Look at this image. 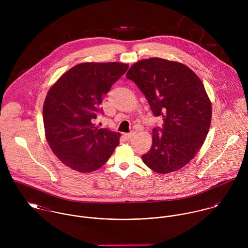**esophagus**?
Returning <instances> with one entry per match:
<instances>
[{
  "instance_id": "obj_1",
  "label": "esophagus",
  "mask_w": 248,
  "mask_h": 248,
  "mask_svg": "<svg viewBox=\"0 0 248 248\" xmlns=\"http://www.w3.org/2000/svg\"><path fill=\"white\" fill-rule=\"evenodd\" d=\"M136 135V132H131V133H128V134H125V138L127 139V140H131V139H133V137Z\"/></svg>"
}]
</instances>
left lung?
<instances>
[{
  "label": "left lung",
  "instance_id": "8db88e82",
  "mask_svg": "<svg viewBox=\"0 0 248 248\" xmlns=\"http://www.w3.org/2000/svg\"><path fill=\"white\" fill-rule=\"evenodd\" d=\"M126 77L137 84L162 128L152 133V148L142 155L153 171L168 174L190 162L208 134L212 108L199 76L187 66L161 58L135 63Z\"/></svg>",
  "mask_w": 248,
  "mask_h": 248
}]
</instances>
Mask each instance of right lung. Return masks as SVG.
I'll return each instance as SVG.
<instances>
[{"mask_svg":"<svg viewBox=\"0 0 248 248\" xmlns=\"http://www.w3.org/2000/svg\"><path fill=\"white\" fill-rule=\"evenodd\" d=\"M127 64L82 63L49 89L43 107L46 139L68 167L90 173L102 167L119 144L120 134L93 124L103 97L126 71Z\"/></svg>","mask_w":248,"mask_h":248,"instance_id":"obj_1","label":"right lung"}]
</instances>
